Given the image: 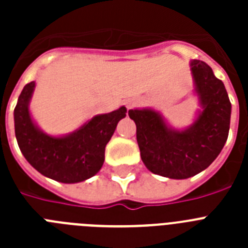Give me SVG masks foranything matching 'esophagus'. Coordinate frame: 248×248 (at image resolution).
Instances as JSON below:
<instances>
[{"instance_id": "34e87169", "label": "esophagus", "mask_w": 248, "mask_h": 248, "mask_svg": "<svg viewBox=\"0 0 248 248\" xmlns=\"http://www.w3.org/2000/svg\"><path fill=\"white\" fill-rule=\"evenodd\" d=\"M134 105H135V102H133V100H129V102L126 103V108L131 109L133 107H134Z\"/></svg>"}]
</instances>
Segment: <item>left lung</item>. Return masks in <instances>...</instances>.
<instances>
[{"mask_svg": "<svg viewBox=\"0 0 248 248\" xmlns=\"http://www.w3.org/2000/svg\"><path fill=\"white\" fill-rule=\"evenodd\" d=\"M190 68L202 110L189 128L175 130L151 109L129 110L143 163L169 179H187L209 168L229 137L231 103L222 80L202 61L194 59Z\"/></svg>", "mask_w": 248, "mask_h": 248, "instance_id": "1", "label": "left lung"}]
</instances>
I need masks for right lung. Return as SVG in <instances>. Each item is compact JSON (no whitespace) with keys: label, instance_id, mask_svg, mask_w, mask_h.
<instances>
[{"label":"right lung","instance_id":"right-lung-1","mask_svg":"<svg viewBox=\"0 0 248 248\" xmlns=\"http://www.w3.org/2000/svg\"><path fill=\"white\" fill-rule=\"evenodd\" d=\"M34 87V82L25 85L15 108V133L23 156L37 171L59 183H80L94 176L103 166L105 146L118 122L125 118L126 108L95 115L65 137H50L31 118L28 104Z\"/></svg>","mask_w":248,"mask_h":248}]
</instances>
